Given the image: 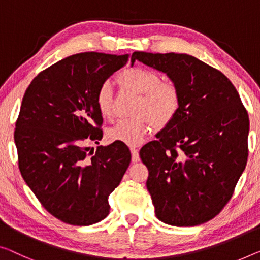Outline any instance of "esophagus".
<instances>
[{
    "instance_id": "1",
    "label": "esophagus",
    "mask_w": 260,
    "mask_h": 260,
    "mask_svg": "<svg viewBox=\"0 0 260 260\" xmlns=\"http://www.w3.org/2000/svg\"><path fill=\"white\" fill-rule=\"evenodd\" d=\"M131 153H132V162L137 164V162L140 161V155H139L137 148H131Z\"/></svg>"
}]
</instances>
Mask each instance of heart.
<instances>
[{"instance_id":"1","label":"heart","mask_w":260,"mask_h":260,"mask_svg":"<svg viewBox=\"0 0 260 260\" xmlns=\"http://www.w3.org/2000/svg\"><path fill=\"white\" fill-rule=\"evenodd\" d=\"M121 86L139 93L134 118L121 119L107 131L110 141H119L128 146H138L143 141L152 123L156 128L167 126L180 110L181 93L173 81L164 80L161 73L153 69L131 67L119 73ZM95 104L103 118L113 115V86L105 80L95 93Z\"/></svg>"}]
</instances>
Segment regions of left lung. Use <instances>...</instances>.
Segmentation results:
<instances>
[{
    "label": "left lung",
    "instance_id": "1",
    "mask_svg": "<svg viewBox=\"0 0 260 260\" xmlns=\"http://www.w3.org/2000/svg\"><path fill=\"white\" fill-rule=\"evenodd\" d=\"M135 59L165 72L181 93L176 117L140 150L155 215L200 225L222 211L245 169L249 115L231 81L195 57L135 51Z\"/></svg>",
    "mask_w": 260,
    "mask_h": 260
}]
</instances>
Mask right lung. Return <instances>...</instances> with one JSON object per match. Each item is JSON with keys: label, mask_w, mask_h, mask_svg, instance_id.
I'll return each mask as SVG.
<instances>
[{"label": "right lung", "mask_w": 260, "mask_h": 260, "mask_svg": "<svg viewBox=\"0 0 260 260\" xmlns=\"http://www.w3.org/2000/svg\"><path fill=\"white\" fill-rule=\"evenodd\" d=\"M128 55L81 52L35 77L23 96L14 139L25 183L52 216L71 225H91L110 212L108 196L131 162L113 142L90 150L103 138L95 104L99 85Z\"/></svg>", "instance_id": "1"}]
</instances>
